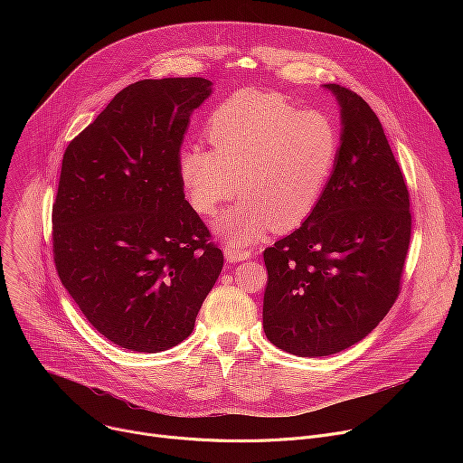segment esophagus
Masks as SVG:
<instances>
[{
    "mask_svg": "<svg viewBox=\"0 0 463 463\" xmlns=\"http://www.w3.org/2000/svg\"><path fill=\"white\" fill-rule=\"evenodd\" d=\"M223 254H225V258H227V261H241V260H249L250 256H252V252L250 250H247V249H240V247H232V245H227L225 249H223Z\"/></svg>",
    "mask_w": 463,
    "mask_h": 463,
    "instance_id": "34e87169",
    "label": "esophagus"
}]
</instances>
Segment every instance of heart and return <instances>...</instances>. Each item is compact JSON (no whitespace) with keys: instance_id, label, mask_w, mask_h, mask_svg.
Here are the masks:
<instances>
[{"instance_id":"heart-1","label":"heart","mask_w":463,"mask_h":463,"mask_svg":"<svg viewBox=\"0 0 463 463\" xmlns=\"http://www.w3.org/2000/svg\"><path fill=\"white\" fill-rule=\"evenodd\" d=\"M211 150L188 146L179 154L177 177L188 205L203 216L223 211L216 234L231 245L258 241L275 223L304 222L337 163L341 136L320 111H298L277 93L241 90L209 117Z\"/></svg>"}]
</instances>
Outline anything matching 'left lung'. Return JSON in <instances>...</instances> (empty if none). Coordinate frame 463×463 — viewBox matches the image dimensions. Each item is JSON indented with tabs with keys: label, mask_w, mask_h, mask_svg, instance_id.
<instances>
[{
	"label": "left lung",
	"mask_w": 463,
	"mask_h": 463,
	"mask_svg": "<svg viewBox=\"0 0 463 463\" xmlns=\"http://www.w3.org/2000/svg\"><path fill=\"white\" fill-rule=\"evenodd\" d=\"M341 108V148L318 202L263 250V332L280 350L324 357L363 341L400 295L411 243L403 172L372 108L326 84Z\"/></svg>",
	"instance_id": "left-lung-1"
}]
</instances>
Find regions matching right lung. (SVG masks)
Listing matches in <instances>:
<instances>
[{"label":"right lung","mask_w":463,"mask_h":463,"mask_svg":"<svg viewBox=\"0 0 463 463\" xmlns=\"http://www.w3.org/2000/svg\"><path fill=\"white\" fill-rule=\"evenodd\" d=\"M211 93L202 77L129 84L61 159L58 277L97 332L131 352L184 341L223 268L177 177L190 115Z\"/></svg>","instance_id":"right-lung-1"}]
</instances>
